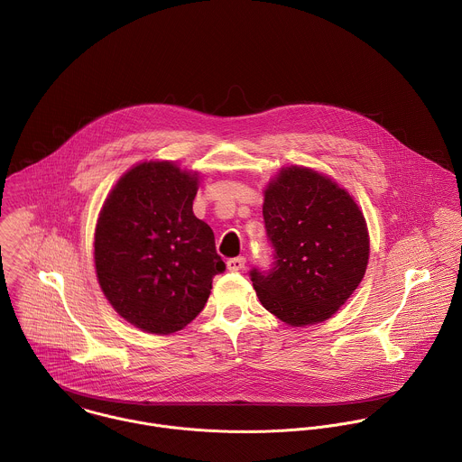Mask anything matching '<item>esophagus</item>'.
Here are the masks:
<instances>
[{
  "instance_id": "1",
  "label": "esophagus",
  "mask_w": 462,
  "mask_h": 462,
  "mask_svg": "<svg viewBox=\"0 0 462 462\" xmlns=\"http://www.w3.org/2000/svg\"><path fill=\"white\" fill-rule=\"evenodd\" d=\"M245 266H246V259L245 257H234V259L226 261V268L230 272H241Z\"/></svg>"
}]
</instances>
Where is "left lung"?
I'll use <instances>...</instances> for the list:
<instances>
[{
  "label": "left lung",
  "instance_id": "left-lung-1",
  "mask_svg": "<svg viewBox=\"0 0 462 462\" xmlns=\"http://www.w3.org/2000/svg\"><path fill=\"white\" fill-rule=\"evenodd\" d=\"M263 216L273 264L250 272L261 303L292 327L328 319L368 266V228L357 203L330 179L292 166L268 185Z\"/></svg>",
  "mask_w": 462,
  "mask_h": 462
}]
</instances>
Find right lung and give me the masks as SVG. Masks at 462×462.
I'll return each mask as SVG.
<instances>
[{"mask_svg": "<svg viewBox=\"0 0 462 462\" xmlns=\"http://www.w3.org/2000/svg\"><path fill=\"white\" fill-rule=\"evenodd\" d=\"M198 177L173 162H143L121 177L97 219L94 263L101 291L132 325L184 328L225 272L212 228L192 214Z\"/></svg>", "mask_w": 462, "mask_h": 462, "instance_id": "obj_1", "label": "right lung"}]
</instances>
